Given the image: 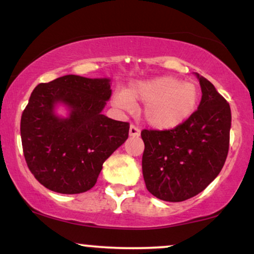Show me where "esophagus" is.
<instances>
[{
	"mask_svg": "<svg viewBox=\"0 0 254 254\" xmlns=\"http://www.w3.org/2000/svg\"><path fill=\"white\" fill-rule=\"evenodd\" d=\"M140 128L137 127V126H135V125H130V127H129V135L130 136H133V137H137V136H140Z\"/></svg>",
	"mask_w": 254,
	"mask_h": 254,
	"instance_id": "esophagus-1",
	"label": "esophagus"
}]
</instances>
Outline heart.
Listing matches in <instances>:
<instances>
[{"label": "heart", "mask_w": 254, "mask_h": 254, "mask_svg": "<svg viewBox=\"0 0 254 254\" xmlns=\"http://www.w3.org/2000/svg\"><path fill=\"white\" fill-rule=\"evenodd\" d=\"M198 100L195 84L170 75L133 83L127 92H118L114 97V103L125 110L144 104V119L159 129H173L186 123L196 111Z\"/></svg>", "instance_id": "b5f03b06"}]
</instances>
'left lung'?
<instances>
[{
    "mask_svg": "<svg viewBox=\"0 0 254 254\" xmlns=\"http://www.w3.org/2000/svg\"><path fill=\"white\" fill-rule=\"evenodd\" d=\"M198 108L173 129H143L142 174L147 190L167 202L198 195L218 176L230 146L231 110L202 75Z\"/></svg>",
    "mask_w": 254,
    "mask_h": 254,
    "instance_id": "obj_1",
    "label": "left lung"
}]
</instances>
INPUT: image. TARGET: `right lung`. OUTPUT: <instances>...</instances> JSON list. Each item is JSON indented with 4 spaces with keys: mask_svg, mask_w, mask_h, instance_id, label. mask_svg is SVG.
Returning <instances> with one entry per match:
<instances>
[{
    "mask_svg": "<svg viewBox=\"0 0 254 254\" xmlns=\"http://www.w3.org/2000/svg\"><path fill=\"white\" fill-rule=\"evenodd\" d=\"M112 94L110 80L67 74L32 91L21 118L25 162L42 186L59 193H81L97 183L103 164L128 137L129 124L101 114ZM70 117L53 113L56 103Z\"/></svg>",
    "mask_w": 254,
    "mask_h": 254,
    "instance_id": "1",
    "label": "right lung"
}]
</instances>
